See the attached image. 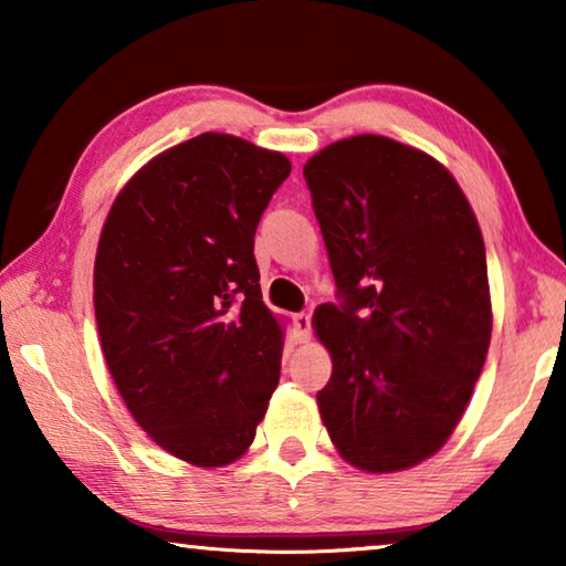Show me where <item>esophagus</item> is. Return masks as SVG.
<instances>
[{
  "label": "esophagus",
  "instance_id": "obj_1",
  "mask_svg": "<svg viewBox=\"0 0 566 566\" xmlns=\"http://www.w3.org/2000/svg\"><path fill=\"white\" fill-rule=\"evenodd\" d=\"M294 327H296V334H300V342H310V337H312V314L310 312L294 314Z\"/></svg>",
  "mask_w": 566,
  "mask_h": 566
}]
</instances>
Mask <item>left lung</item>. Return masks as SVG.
Segmentation results:
<instances>
[{
    "label": "left lung",
    "instance_id": "left-lung-1",
    "mask_svg": "<svg viewBox=\"0 0 566 566\" xmlns=\"http://www.w3.org/2000/svg\"><path fill=\"white\" fill-rule=\"evenodd\" d=\"M304 179L344 296L312 319L332 357L322 421L361 472L417 467L452 437L490 349L474 209L442 161L379 134L324 147Z\"/></svg>",
    "mask_w": 566,
    "mask_h": 566
}]
</instances>
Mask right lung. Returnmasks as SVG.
I'll return each instance as SVG.
<instances>
[{
	"instance_id": "obj_1",
	"label": "right lung",
	"mask_w": 566,
	"mask_h": 566,
	"mask_svg": "<svg viewBox=\"0 0 566 566\" xmlns=\"http://www.w3.org/2000/svg\"><path fill=\"white\" fill-rule=\"evenodd\" d=\"M282 151L205 132L119 189L94 260L109 375L151 442L227 467L280 385L284 327L262 302L254 232L290 177Z\"/></svg>"
}]
</instances>
